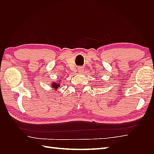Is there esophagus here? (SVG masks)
<instances>
[{
    "label": "esophagus",
    "instance_id": "obj_1",
    "mask_svg": "<svg viewBox=\"0 0 154 154\" xmlns=\"http://www.w3.org/2000/svg\"><path fill=\"white\" fill-rule=\"evenodd\" d=\"M78 72H80V73L83 72V68L82 67H79L78 68Z\"/></svg>",
    "mask_w": 154,
    "mask_h": 154
}]
</instances>
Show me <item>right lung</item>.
Segmentation results:
<instances>
[{
    "label": "right lung",
    "mask_w": 154,
    "mask_h": 154,
    "mask_svg": "<svg viewBox=\"0 0 154 154\" xmlns=\"http://www.w3.org/2000/svg\"><path fill=\"white\" fill-rule=\"evenodd\" d=\"M51 87H53V88H54V90H57V88H58V87H60V83L53 82L52 83H51Z\"/></svg>",
    "instance_id": "1"
}]
</instances>
